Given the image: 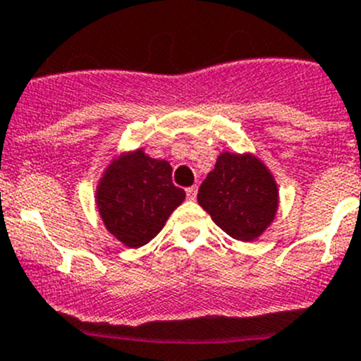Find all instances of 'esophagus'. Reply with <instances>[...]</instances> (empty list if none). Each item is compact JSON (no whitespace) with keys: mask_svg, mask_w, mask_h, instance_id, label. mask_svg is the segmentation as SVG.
Here are the masks:
<instances>
[{"mask_svg":"<svg viewBox=\"0 0 361 361\" xmlns=\"http://www.w3.org/2000/svg\"><path fill=\"white\" fill-rule=\"evenodd\" d=\"M187 197L190 199V201H195V197H197V187H188L187 188Z\"/></svg>","mask_w":361,"mask_h":361,"instance_id":"esophagus-1","label":"esophagus"}]
</instances>
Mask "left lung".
Returning a JSON list of instances; mask_svg holds the SVG:
<instances>
[{"label":"left lung","instance_id":"8db88e82","mask_svg":"<svg viewBox=\"0 0 361 361\" xmlns=\"http://www.w3.org/2000/svg\"><path fill=\"white\" fill-rule=\"evenodd\" d=\"M199 206L238 241H255L274 221L279 190L274 174L251 152H221L202 181Z\"/></svg>","mask_w":361,"mask_h":361}]
</instances>
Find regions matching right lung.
Listing matches in <instances>:
<instances>
[{"label":"right lung","mask_w":361,"mask_h":361,"mask_svg":"<svg viewBox=\"0 0 361 361\" xmlns=\"http://www.w3.org/2000/svg\"><path fill=\"white\" fill-rule=\"evenodd\" d=\"M167 160L152 159L143 148L111 157L96 187V207L104 227L127 248H140L162 231L185 201L174 187Z\"/></svg>","instance_id":"1"}]
</instances>
